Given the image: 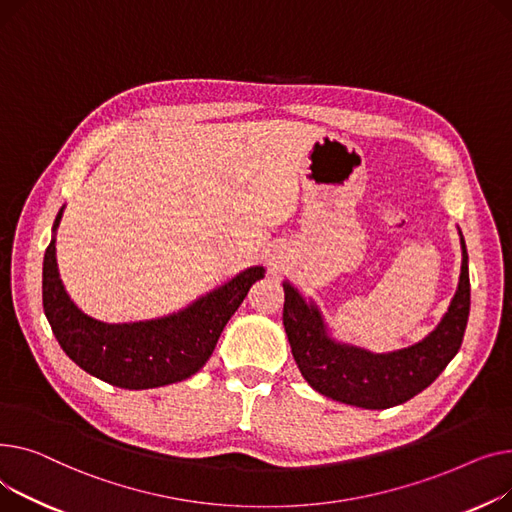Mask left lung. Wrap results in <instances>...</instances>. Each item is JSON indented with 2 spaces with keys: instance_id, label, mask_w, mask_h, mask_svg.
<instances>
[{
  "instance_id": "obj_1",
  "label": "left lung",
  "mask_w": 512,
  "mask_h": 512,
  "mask_svg": "<svg viewBox=\"0 0 512 512\" xmlns=\"http://www.w3.org/2000/svg\"><path fill=\"white\" fill-rule=\"evenodd\" d=\"M461 275L450 306L430 335L395 351H372L335 335L312 297L283 281V326L295 364L316 393L362 409L401 405L428 388L450 364L467 328L471 285L461 227Z\"/></svg>"
}]
</instances>
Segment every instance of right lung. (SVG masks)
Listing matches in <instances>:
<instances>
[{
	"label": "right lung",
	"mask_w": 512,
	"mask_h": 512,
	"mask_svg": "<svg viewBox=\"0 0 512 512\" xmlns=\"http://www.w3.org/2000/svg\"><path fill=\"white\" fill-rule=\"evenodd\" d=\"M64 208L53 221L43 258V310L66 355L86 374L128 390L182 382L202 370L225 324L250 287L264 279L266 268L258 264L239 270L233 279L159 318L103 322L82 312L59 279L55 233Z\"/></svg>",
	"instance_id": "add662e5"
}]
</instances>
